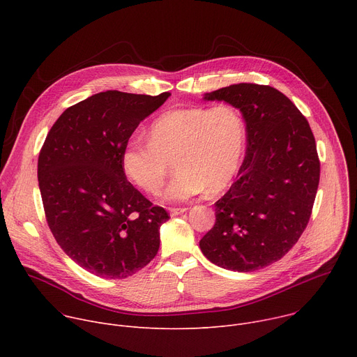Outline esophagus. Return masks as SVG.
<instances>
[{
  "mask_svg": "<svg viewBox=\"0 0 357 357\" xmlns=\"http://www.w3.org/2000/svg\"><path fill=\"white\" fill-rule=\"evenodd\" d=\"M186 211H188L186 208H169V212H171L172 216H178V215H181V213H183Z\"/></svg>",
  "mask_w": 357,
  "mask_h": 357,
  "instance_id": "1",
  "label": "esophagus"
}]
</instances>
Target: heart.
Returning a JSON list of instances; mask_svg holds the SVG:
<instances>
[{
    "instance_id": "obj_1",
    "label": "heart",
    "mask_w": 357,
    "mask_h": 357,
    "mask_svg": "<svg viewBox=\"0 0 357 357\" xmlns=\"http://www.w3.org/2000/svg\"><path fill=\"white\" fill-rule=\"evenodd\" d=\"M245 138L244 119L230 105L174 109L151 123L149 142L127 141L121 168L137 188L157 195L174 161L178 171L165 192L168 200H188L206 189L218 195L238 172Z\"/></svg>"
}]
</instances>
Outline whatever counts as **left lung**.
I'll list each match as a JSON object with an SVG mask.
<instances>
[{
    "label": "left lung",
    "mask_w": 357,
    "mask_h": 357,
    "mask_svg": "<svg viewBox=\"0 0 357 357\" xmlns=\"http://www.w3.org/2000/svg\"><path fill=\"white\" fill-rule=\"evenodd\" d=\"M203 98L241 112L247 149L199 245L222 268L256 271L282 259L310 222L321 172L315 137L292 101L271 86L238 83Z\"/></svg>",
    "instance_id": "8db88e82"
}]
</instances>
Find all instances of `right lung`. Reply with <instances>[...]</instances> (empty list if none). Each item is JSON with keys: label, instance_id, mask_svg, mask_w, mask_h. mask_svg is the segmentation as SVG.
Returning <instances> with one entry per match:
<instances>
[{"label": "right lung", "instance_id": "right-lung-1", "mask_svg": "<svg viewBox=\"0 0 357 357\" xmlns=\"http://www.w3.org/2000/svg\"><path fill=\"white\" fill-rule=\"evenodd\" d=\"M169 96L93 94L62 113L40 148L38 181L47 226L68 256L97 277L127 278L157 256L160 227L169 215L127 181L121 152Z\"/></svg>", "mask_w": 357, "mask_h": 357}]
</instances>
